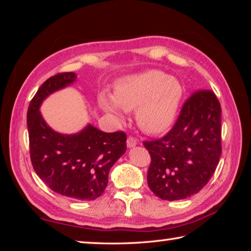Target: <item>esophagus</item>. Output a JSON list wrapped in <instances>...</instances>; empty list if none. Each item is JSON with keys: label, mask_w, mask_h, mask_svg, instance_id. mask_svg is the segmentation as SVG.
<instances>
[{"label": "esophagus", "mask_w": 251, "mask_h": 251, "mask_svg": "<svg viewBox=\"0 0 251 251\" xmlns=\"http://www.w3.org/2000/svg\"><path fill=\"white\" fill-rule=\"evenodd\" d=\"M137 145V141L134 137H128L127 138V147L131 148V147H135Z\"/></svg>", "instance_id": "esophagus-1"}]
</instances>
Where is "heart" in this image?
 Here are the masks:
<instances>
[{
	"label": "heart",
	"instance_id": "1",
	"mask_svg": "<svg viewBox=\"0 0 251 251\" xmlns=\"http://www.w3.org/2000/svg\"><path fill=\"white\" fill-rule=\"evenodd\" d=\"M184 94L179 80L161 71H146L127 76L115 85L114 97L100 93L99 101L118 120L124 118V110L136 109L138 126L148 134H161L176 121Z\"/></svg>",
	"mask_w": 251,
	"mask_h": 251
}]
</instances>
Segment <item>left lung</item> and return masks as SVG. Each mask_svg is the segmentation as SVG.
Instances as JSON below:
<instances>
[{"instance_id":"obj_1","label":"left lung","mask_w":251,"mask_h":251,"mask_svg":"<svg viewBox=\"0 0 251 251\" xmlns=\"http://www.w3.org/2000/svg\"><path fill=\"white\" fill-rule=\"evenodd\" d=\"M143 144L151 158L147 182L157 197L172 201L201 192L222 155V107L214 92L193 93L173 128Z\"/></svg>"}]
</instances>
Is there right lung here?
<instances>
[{"mask_svg": "<svg viewBox=\"0 0 251 251\" xmlns=\"http://www.w3.org/2000/svg\"><path fill=\"white\" fill-rule=\"evenodd\" d=\"M73 72L52 76L41 85L27 109L33 168L53 192L77 201H94L107 186L110 168L126 151L124 131L105 133L88 124L76 134L53 130L40 107L52 93L75 82Z\"/></svg>", "mask_w": 251, "mask_h": 251, "instance_id": "right-lung-1", "label": "right lung"}]
</instances>
